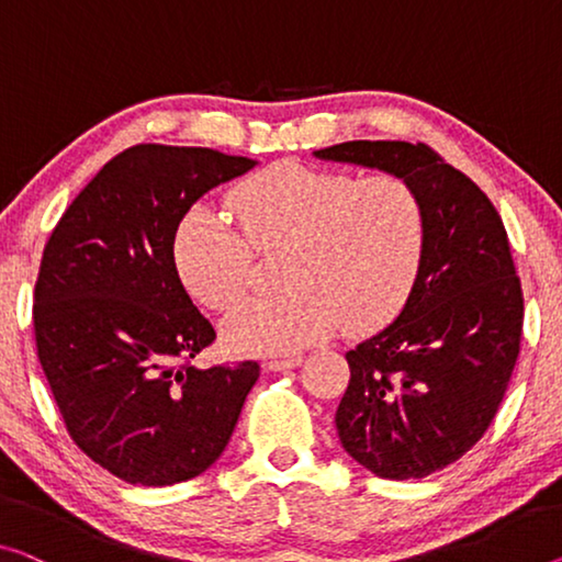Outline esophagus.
Here are the masks:
<instances>
[{"instance_id":"obj_1","label":"esophagus","mask_w":562,"mask_h":562,"mask_svg":"<svg viewBox=\"0 0 562 562\" xmlns=\"http://www.w3.org/2000/svg\"><path fill=\"white\" fill-rule=\"evenodd\" d=\"M301 361H304V357L301 353H293V357H281V359H269L266 361V369L269 371H289V369H296L301 367Z\"/></svg>"}]
</instances>
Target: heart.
Returning <instances> with one entry per match:
<instances>
[{
  "label": "heart",
  "instance_id": "b5f03b06",
  "mask_svg": "<svg viewBox=\"0 0 562 562\" xmlns=\"http://www.w3.org/2000/svg\"><path fill=\"white\" fill-rule=\"evenodd\" d=\"M240 231L211 205L178 223L172 256L186 289L226 311L251 286L254 251L286 246L289 291L238 306L223 324L244 353H286L344 324L367 334L407 304L425 258V205L394 172L351 178L301 162H276L231 195Z\"/></svg>",
  "mask_w": 562,
  "mask_h": 562
}]
</instances>
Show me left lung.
<instances>
[{
  "label": "left lung",
  "mask_w": 562,
  "mask_h": 562,
  "mask_svg": "<svg viewBox=\"0 0 562 562\" xmlns=\"http://www.w3.org/2000/svg\"><path fill=\"white\" fill-rule=\"evenodd\" d=\"M316 158L394 172L425 205V258L402 314L347 351L341 447L384 480H419L485 435L522 336V289L503 218L425 143L351 140Z\"/></svg>",
  "instance_id": "obj_1"
}]
</instances>
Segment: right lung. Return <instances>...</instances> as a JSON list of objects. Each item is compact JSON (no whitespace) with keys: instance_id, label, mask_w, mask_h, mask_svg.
Returning a JSON list of instances; mask_svg holds the SVG:
<instances>
[{"instance_id":"right-lung-1","label":"right lung","mask_w":562,"mask_h":562,"mask_svg":"<svg viewBox=\"0 0 562 562\" xmlns=\"http://www.w3.org/2000/svg\"><path fill=\"white\" fill-rule=\"evenodd\" d=\"M256 166L211 148L133 145L52 231L34 283L37 357L75 445L131 485L166 487L226 450L256 361L195 369L215 329L172 256L198 198Z\"/></svg>"}]
</instances>
